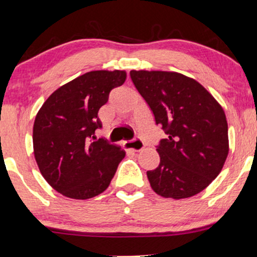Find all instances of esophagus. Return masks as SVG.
I'll use <instances>...</instances> for the list:
<instances>
[{
	"mask_svg": "<svg viewBox=\"0 0 257 257\" xmlns=\"http://www.w3.org/2000/svg\"><path fill=\"white\" fill-rule=\"evenodd\" d=\"M123 145L126 149H132L134 152H141V150L145 149V143H143L142 140L140 139H134V140H129V141H124Z\"/></svg>",
	"mask_w": 257,
	"mask_h": 257,
	"instance_id": "obj_1",
	"label": "esophagus"
}]
</instances>
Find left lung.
I'll use <instances>...</instances> for the list:
<instances>
[{
  "mask_svg": "<svg viewBox=\"0 0 257 257\" xmlns=\"http://www.w3.org/2000/svg\"><path fill=\"white\" fill-rule=\"evenodd\" d=\"M131 77L168 135L156 149L159 167L147 172L153 190L175 200L201 193L229 153L223 108L202 84L176 71L132 70Z\"/></svg>",
  "mask_w": 257,
  "mask_h": 257,
  "instance_id": "left-lung-1",
  "label": "left lung"
}]
</instances>
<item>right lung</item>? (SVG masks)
<instances>
[{
    "label": "right lung",
    "mask_w": 257,
    "mask_h": 257,
    "mask_svg": "<svg viewBox=\"0 0 257 257\" xmlns=\"http://www.w3.org/2000/svg\"><path fill=\"white\" fill-rule=\"evenodd\" d=\"M125 78L124 70L88 71L56 89L36 114L34 156L44 180L63 196L87 200L103 193L125 156L104 140L88 143L102 126L98 110Z\"/></svg>",
    "instance_id": "1"
}]
</instances>
